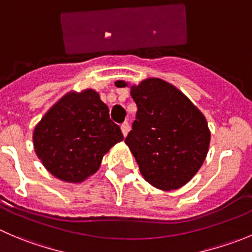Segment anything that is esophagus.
Segmentation results:
<instances>
[{"instance_id":"1","label":"esophagus","mask_w":252,"mask_h":252,"mask_svg":"<svg viewBox=\"0 0 252 252\" xmlns=\"http://www.w3.org/2000/svg\"><path fill=\"white\" fill-rule=\"evenodd\" d=\"M121 131L122 133H124V136H126L128 133V131H130V124H128L127 121H125L124 124L121 125Z\"/></svg>"}]
</instances>
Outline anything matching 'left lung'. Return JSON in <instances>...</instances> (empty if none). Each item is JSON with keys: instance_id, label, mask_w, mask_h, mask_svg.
<instances>
[{"instance_id": "obj_1", "label": "left lung", "mask_w": 252, "mask_h": 252, "mask_svg": "<svg viewBox=\"0 0 252 252\" xmlns=\"http://www.w3.org/2000/svg\"><path fill=\"white\" fill-rule=\"evenodd\" d=\"M126 85L116 81L119 88ZM131 96L137 112L125 142L141 174L158 189L181 188L207 157L210 132L204 115L176 86L160 79L133 85Z\"/></svg>"}]
</instances>
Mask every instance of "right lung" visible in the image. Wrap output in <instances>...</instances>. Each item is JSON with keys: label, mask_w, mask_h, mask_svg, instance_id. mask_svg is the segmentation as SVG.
I'll return each mask as SVG.
<instances>
[{"label": "right lung", "mask_w": 252, "mask_h": 252, "mask_svg": "<svg viewBox=\"0 0 252 252\" xmlns=\"http://www.w3.org/2000/svg\"><path fill=\"white\" fill-rule=\"evenodd\" d=\"M124 140L109 107L92 89L59 100L33 133L43 166L64 182H81L99 169L102 156Z\"/></svg>", "instance_id": "1"}]
</instances>
